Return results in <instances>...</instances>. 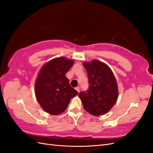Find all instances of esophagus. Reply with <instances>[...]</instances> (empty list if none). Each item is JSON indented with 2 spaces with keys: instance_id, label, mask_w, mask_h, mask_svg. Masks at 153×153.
<instances>
[{
  "instance_id": "1",
  "label": "esophagus",
  "mask_w": 153,
  "mask_h": 153,
  "mask_svg": "<svg viewBox=\"0 0 153 153\" xmlns=\"http://www.w3.org/2000/svg\"><path fill=\"white\" fill-rule=\"evenodd\" d=\"M75 89L78 92H79V91H80V87H76V88H75Z\"/></svg>"
}]
</instances>
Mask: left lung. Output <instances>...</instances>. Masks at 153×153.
<instances>
[{
	"label": "left lung",
	"instance_id": "left-lung-1",
	"mask_svg": "<svg viewBox=\"0 0 153 153\" xmlns=\"http://www.w3.org/2000/svg\"><path fill=\"white\" fill-rule=\"evenodd\" d=\"M89 78V89L80 92L84 109L89 114L99 116L107 113L118 98V87L111 69L98 60L83 63Z\"/></svg>",
	"mask_w": 153,
	"mask_h": 153
}]
</instances>
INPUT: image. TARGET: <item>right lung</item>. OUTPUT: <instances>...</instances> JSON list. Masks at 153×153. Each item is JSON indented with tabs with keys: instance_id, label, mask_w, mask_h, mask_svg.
Returning a JSON list of instances; mask_svg holds the SVG:
<instances>
[{
	"instance_id": "right-lung-1",
	"label": "right lung",
	"mask_w": 153,
	"mask_h": 153,
	"mask_svg": "<svg viewBox=\"0 0 153 153\" xmlns=\"http://www.w3.org/2000/svg\"><path fill=\"white\" fill-rule=\"evenodd\" d=\"M74 64L61 57L52 59L40 69L35 83L37 101L45 112L59 115L66 110L78 92L69 85L66 74Z\"/></svg>"
}]
</instances>
